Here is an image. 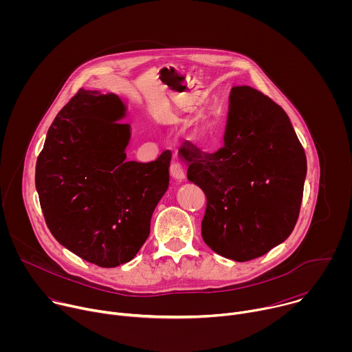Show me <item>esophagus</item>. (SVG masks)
I'll list each match as a JSON object with an SVG mask.
<instances>
[{
	"label": "esophagus",
	"mask_w": 352,
	"mask_h": 352,
	"mask_svg": "<svg viewBox=\"0 0 352 352\" xmlns=\"http://www.w3.org/2000/svg\"><path fill=\"white\" fill-rule=\"evenodd\" d=\"M170 173H171V177H173L174 179H177V181H184V179H185V170H184V167H182L179 163H177V162H174V163L170 166Z\"/></svg>",
	"instance_id": "34e87169"
}]
</instances>
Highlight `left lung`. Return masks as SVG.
Segmentation results:
<instances>
[{
  "mask_svg": "<svg viewBox=\"0 0 352 352\" xmlns=\"http://www.w3.org/2000/svg\"><path fill=\"white\" fill-rule=\"evenodd\" d=\"M188 179L206 195L202 236L235 262L259 258L292 232L307 177V156L288 116L250 86L230 93L224 146L179 148Z\"/></svg>",
  "mask_w": 352,
  "mask_h": 352,
  "instance_id": "left-lung-1",
  "label": "left lung"
}]
</instances>
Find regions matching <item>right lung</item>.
Returning <instances> with one entry per match:
<instances>
[{"label": "right lung", "mask_w": 352, "mask_h": 352, "mask_svg": "<svg viewBox=\"0 0 352 352\" xmlns=\"http://www.w3.org/2000/svg\"><path fill=\"white\" fill-rule=\"evenodd\" d=\"M114 94L80 89L57 114L36 163L45 224L72 254L100 267L135 258L168 188L171 152L126 162L131 128Z\"/></svg>", "instance_id": "obj_1"}]
</instances>
